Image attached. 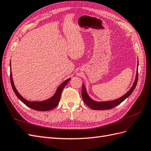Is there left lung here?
<instances>
[{"mask_svg": "<svg viewBox=\"0 0 151 151\" xmlns=\"http://www.w3.org/2000/svg\"><path fill=\"white\" fill-rule=\"evenodd\" d=\"M138 66H139V62L137 63V70L136 73V77L135 79L134 83L133 86H132L130 89L128 91V92L125 94L123 96L120 97V98L113 100V101H101L98 102L93 100L91 99L89 95L87 93V91L86 89V88L84 85H83V89H82V98L83 99L84 102L88 105V106L93 109H95V110H104V109H109L115 108L117 105L120 104L122 102H123L125 99H127L129 96L132 93L134 90L135 89L137 83L138 81Z\"/></svg>", "mask_w": 151, "mask_h": 151, "instance_id": "left-lung-1", "label": "left lung"}]
</instances>
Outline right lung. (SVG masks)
Returning <instances> with one entry per match:
<instances>
[{"instance_id": "obj_1", "label": "right lung", "mask_w": 151, "mask_h": 151, "mask_svg": "<svg viewBox=\"0 0 151 151\" xmlns=\"http://www.w3.org/2000/svg\"><path fill=\"white\" fill-rule=\"evenodd\" d=\"M10 67H11V62H10ZM10 77H11V83L12 89L14 91V93L16 94V95L17 96V97L19 98L22 103L25 104L27 106H28L31 109H33L35 110H37V111H48V110H51V109L55 108L58 104L59 101H60L61 93L63 89L64 88V87L68 83V81L70 80V78L68 79L65 81L63 82L62 84H61L60 86H59L56 91L55 93L53 96L50 98L47 99L46 100H44V101H29L22 97L17 91L14 84L12 76V72H11V67Z\"/></svg>"}]
</instances>
